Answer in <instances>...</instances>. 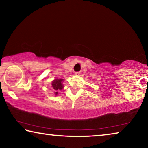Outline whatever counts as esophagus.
<instances>
[{
  "mask_svg": "<svg viewBox=\"0 0 148 148\" xmlns=\"http://www.w3.org/2000/svg\"><path fill=\"white\" fill-rule=\"evenodd\" d=\"M80 73H81V72H75V75H76V76H77V75H79Z\"/></svg>",
  "mask_w": 148,
  "mask_h": 148,
  "instance_id": "1",
  "label": "esophagus"
}]
</instances>
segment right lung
Masks as SVG:
<instances>
[{
  "instance_id": "1",
  "label": "right lung",
  "mask_w": 148,
  "mask_h": 148,
  "mask_svg": "<svg viewBox=\"0 0 148 148\" xmlns=\"http://www.w3.org/2000/svg\"><path fill=\"white\" fill-rule=\"evenodd\" d=\"M62 79H56L52 82L51 87L55 91V94L57 95L59 90H62L63 88V85H62Z\"/></svg>"
}]
</instances>
